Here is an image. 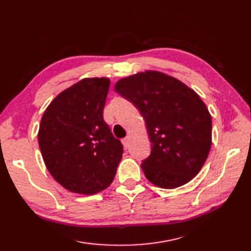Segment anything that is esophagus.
<instances>
[{
  "instance_id": "obj_1",
  "label": "esophagus",
  "mask_w": 251,
  "mask_h": 251,
  "mask_svg": "<svg viewBox=\"0 0 251 251\" xmlns=\"http://www.w3.org/2000/svg\"><path fill=\"white\" fill-rule=\"evenodd\" d=\"M128 142H129V141H128V138H127V137L124 138L123 140H122V143H123L125 149H127V147H128Z\"/></svg>"
}]
</instances>
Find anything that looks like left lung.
<instances>
[{
  "instance_id": "1",
  "label": "left lung",
  "mask_w": 251,
  "mask_h": 251,
  "mask_svg": "<svg viewBox=\"0 0 251 251\" xmlns=\"http://www.w3.org/2000/svg\"><path fill=\"white\" fill-rule=\"evenodd\" d=\"M114 90L136 106L151 143L146 178L159 188L188 183L201 170L212 143V121L199 95L174 77L145 71L120 79Z\"/></svg>"
}]
</instances>
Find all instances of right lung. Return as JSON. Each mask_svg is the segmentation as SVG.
Returning a JSON list of instances; mask_svg holds the SVG:
<instances>
[{
  "label": "right lung",
  "instance_id": "obj_1",
  "mask_svg": "<svg viewBox=\"0 0 251 251\" xmlns=\"http://www.w3.org/2000/svg\"><path fill=\"white\" fill-rule=\"evenodd\" d=\"M110 80L85 78L59 93L44 111L38 142L50 175L70 192L93 195L117 173L123 145L102 117Z\"/></svg>",
  "mask_w": 251,
  "mask_h": 251
}]
</instances>
